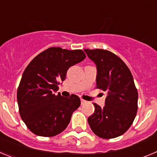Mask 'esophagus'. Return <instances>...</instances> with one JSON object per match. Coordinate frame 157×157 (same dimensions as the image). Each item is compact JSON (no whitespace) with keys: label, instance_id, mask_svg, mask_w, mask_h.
<instances>
[{"label":"esophagus","instance_id":"34e87169","mask_svg":"<svg viewBox=\"0 0 157 157\" xmlns=\"http://www.w3.org/2000/svg\"><path fill=\"white\" fill-rule=\"evenodd\" d=\"M86 101H85V100H83V99H82L81 98V104L82 105H84V104H86Z\"/></svg>","mask_w":157,"mask_h":157}]
</instances>
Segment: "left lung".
Returning <instances> with one entry per match:
<instances>
[{
    "mask_svg": "<svg viewBox=\"0 0 157 157\" xmlns=\"http://www.w3.org/2000/svg\"><path fill=\"white\" fill-rule=\"evenodd\" d=\"M98 69L97 88L107 93L105 105L94 103L89 125L98 137L110 139L130 128L138 111V90L128 67L118 56L105 49H84Z\"/></svg>",
    "mask_w": 157,
    "mask_h": 157,
    "instance_id": "1",
    "label": "left lung"
}]
</instances>
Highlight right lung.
Returning <instances> with one entry per match:
<instances>
[{"label":"right lung","mask_w":157,"mask_h":157,"mask_svg":"<svg viewBox=\"0 0 157 157\" xmlns=\"http://www.w3.org/2000/svg\"><path fill=\"white\" fill-rule=\"evenodd\" d=\"M85 58L81 49L51 47L27 65L18 87L17 101L22 120L34 134L52 137L67 127L81 101L75 94L65 98L54 92L64 81L69 67Z\"/></svg>","instance_id":"add662e5"}]
</instances>
